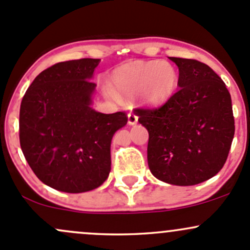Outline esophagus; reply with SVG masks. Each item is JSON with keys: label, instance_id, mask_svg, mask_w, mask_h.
<instances>
[{"label": "esophagus", "instance_id": "esophagus-1", "mask_svg": "<svg viewBox=\"0 0 250 250\" xmlns=\"http://www.w3.org/2000/svg\"><path fill=\"white\" fill-rule=\"evenodd\" d=\"M128 125H136L138 123V117L135 113H128L127 115Z\"/></svg>", "mask_w": 250, "mask_h": 250}]
</instances>
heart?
Wrapping results in <instances>:
<instances>
[{"label":"heart","mask_w":250,"mask_h":250,"mask_svg":"<svg viewBox=\"0 0 250 250\" xmlns=\"http://www.w3.org/2000/svg\"><path fill=\"white\" fill-rule=\"evenodd\" d=\"M178 83V70L168 62H131L114 69L109 79L113 92L107 94L113 100L137 96L143 104H161L174 95Z\"/></svg>","instance_id":"b5f03b06"}]
</instances>
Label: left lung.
Segmentation results:
<instances>
[{"instance_id": "8db88e82", "label": "left lung", "mask_w": 250, "mask_h": 250, "mask_svg": "<svg viewBox=\"0 0 250 250\" xmlns=\"http://www.w3.org/2000/svg\"><path fill=\"white\" fill-rule=\"evenodd\" d=\"M179 68L180 89L162 106L135 109L149 132L147 165L155 178L193 186L213 178L231 146V96L221 77L195 60L170 57Z\"/></svg>"}]
</instances>
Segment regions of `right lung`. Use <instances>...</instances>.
<instances>
[{"label":"right lung","mask_w":250,"mask_h":250,"mask_svg":"<svg viewBox=\"0 0 250 250\" xmlns=\"http://www.w3.org/2000/svg\"><path fill=\"white\" fill-rule=\"evenodd\" d=\"M101 60L55 64L34 79L20 106V146L38 179L61 192L98 188L111 171V143L124 112L93 108L94 71Z\"/></svg>","instance_id":"1"}]
</instances>
